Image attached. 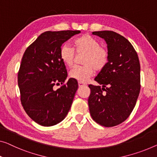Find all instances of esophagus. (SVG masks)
Here are the masks:
<instances>
[{"label":"esophagus","instance_id":"esophagus-1","mask_svg":"<svg viewBox=\"0 0 157 157\" xmlns=\"http://www.w3.org/2000/svg\"><path fill=\"white\" fill-rule=\"evenodd\" d=\"M78 85H79V86H85V85H85V83H84V82H78Z\"/></svg>","mask_w":157,"mask_h":157}]
</instances>
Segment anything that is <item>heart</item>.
<instances>
[{
	"label": "heart",
	"instance_id": "1",
	"mask_svg": "<svg viewBox=\"0 0 157 157\" xmlns=\"http://www.w3.org/2000/svg\"><path fill=\"white\" fill-rule=\"evenodd\" d=\"M74 51L67 45L60 48V58L66 66L71 67L77 56L84 55L82 63L83 66H76L70 72V77L85 82L92 77L96 71H101L109 62V52L104 46H100L97 39L88 34L77 38L72 43Z\"/></svg>",
	"mask_w": 157,
	"mask_h": 157
}]
</instances>
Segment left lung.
I'll use <instances>...</instances> for the list:
<instances>
[{"mask_svg":"<svg viewBox=\"0 0 157 157\" xmlns=\"http://www.w3.org/2000/svg\"><path fill=\"white\" fill-rule=\"evenodd\" d=\"M107 44L109 62L89 85V108L94 121L104 127L119 125L135 108L140 91V64L130 42L113 31L93 32Z\"/></svg>","mask_w":157,"mask_h":157,"instance_id":"obj_1","label":"left lung"}]
</instances>
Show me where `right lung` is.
Instances as JSON below:
<instances>
[{
    "label": "right lung",
    "mask_w": 157,
    "mask_h": 157,
    "mask_svg": "<svg viewBox=\"0 0 157 157\" xmlns=\"http://www.w3.org/2000/svg\"><path fill=\"white\" fill-rule=\"evenodd\" d=\"M79 30L45 32L23 55L18 72L20 100L27 115L42 126H52L63 120L70 111L78 81L67 77L60 58L62 44ZM63 84L58 90L55 85Z\"/></svg>",
    "instance_id": "right-lung-1"
}]
</instances>
